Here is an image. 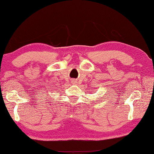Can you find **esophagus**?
I'll list each match as a JSON object with an SVG mask.
<instances>
[{"mask_svg":"<svg viewBox=\"0 0 154 154\" xmlns=\"http://www.w3.org/2000/svg\"><path fill=\"white\" fill-rule=\"evenodd\" d=\"M71 81H72V84L76 83V82H75V80H71Z\"/></svg>","mask_w":154,"mask_h":154,"instance_id":"34e87169","label":"esophagus"}]
</instances>
